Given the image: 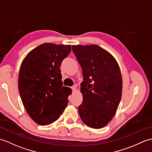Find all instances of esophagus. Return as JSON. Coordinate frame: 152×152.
Instances as JSON below:
<instances>
[{
  "instance_id": "esophagus-1",
  "label": "esophagus",
  "mask_w": 152,
  "mask_h": 152,
  "mask_svg": "<svg viewBox=\"0 0 152 152\" xmlns=\"http://www.w3.org/2000/svg\"><path fill=\"white\" fill-rule=\"evenodd\" d=\"M72 89L73 90V91H74V90H76V86H73L72 87Z\"/></svg>"
}]
</instances>
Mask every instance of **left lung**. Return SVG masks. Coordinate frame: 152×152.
<instances>
[{"instance_id":"left-lung-1","label":"left lung","mask_w":152,"mask_h":152,"mask_svg":"<svg viewBox=\"0 0 152 152\" xmlns=\"http://www.w3.org/2000/svg\"><path fill=\"white\" fill-rule=\"evenodd\" d=\"M83 72L82 103L78 112L82 121L93 129L111 121L121 101L122 78L117 61L97 45L72 46Z\"/></svg>"}]
</instances>
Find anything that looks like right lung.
Here are the masks:
<instances>
[{
    "mask_svg": "<svg viewBox=\"0 0 152 152\" xmlns=\"http://www.w3.org/2000/svg\"><path fill=\"white\" fill-rule=\"evenodd\" d=\"M71 51L70 45L41 44L23 61L18 89L24 107L40 125L59 119L69 102L71 89L63 86L60 66Z\"/></svg>",
    "mask_w": 152,
    "mask_h": 152,
    "instance_id": "obj_1",
    "label": "right lung"
}]
</instances>
